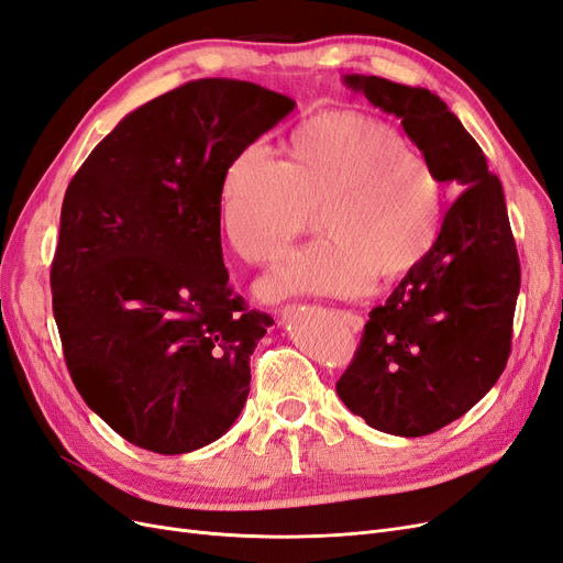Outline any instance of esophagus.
Masks as SVG:
<instances>
[{"label":"esophagus","mask_w":563,"mask_h":563,"mask_svg":"<svg viewBox=\"0 0 563 563\" xmlns=\"http://www.w3.org/2000/svg\"><path fill=\"white\" fill-rule=\"evenodd\" d=\"M335 314H338L340 321L345 323L347 329H352V331H362V329H364V317H362V314L350 312V310H338Z\"/></svg>","instance_id":"1"}]
</instances>
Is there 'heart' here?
Segmentation results:
<instances>
[{"mask_svg": "<svg viewBox=\"0 0 563 563\" xmlns=\"http://www.w3.org/2000/svg\"><path fill=\"white\" fill-rule=\"evenodd\" d=\"M319 211L323 240L294 253L261 291L288 296L366 294L395 282L434 249L444 183L404 133L378 117L323 112L288 141V162L261 145L236 155L220 183V216L232 249L253 265L277 263Z\"/></svg>", "mask_w": 563, "mask_h": 563, "instance_id": "obj_1", "label": "heart"}]
</instances>
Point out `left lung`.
Masks as SVG:
<instances>
[{
	"instance_id": "8db88e82",
	"label": "left lung",
	"mask_w": 563,
	"mask_h": 563,
	"mask_svg": "<svg viewBox=\"0 0 563 563\" xmlns=\"http://www.w3.org/2000/svg\"><path fill=\"white\" fill-rule=\"evenodd\" d=\"M343 81L399 117L441 183L464 190L428 258L371 310L362 345L335 383L338 397L373 430L432 434L498 383L512 345L521 267L503 185L437 93L376 75Z\"/></svg>"
}]
</instances>
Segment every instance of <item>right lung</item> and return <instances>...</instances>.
<instances>
[{"instance_id":"add662e5","label":"right lung","mask_w":563,"mask_h":563,"mask_svg":"<svg viewBox=\"0 0 563 563\" xmlns=\"http://www.w3.org/2000/svg\"><path fill=\"white\" fill-rule=\"evenodd\" d=\"M294 108L253 81H187L126 114L67 185L51 265L63 354L81 399L135 446L190 453L242 413L275 319L232 294L220 183Z\"/></svg>"}]
</instances>
